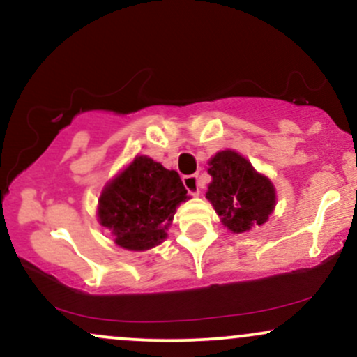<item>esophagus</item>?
I'll use <instances>...</instances> for the list:
<instances>
[{"label":"esophagus","mask_w":357,"mask_h":357,"mask_svg":"<svg viewBox=\"0 0 357 357\" xmlns=\"http://www.w3.org/2000/svg\"><path fill=\"white\" fill-rule=\"evenodd\" d=\"M183 185H185V189L189 190L190 195H199L200 192L199 175H187V177H183Z\"/></svg>","instance_id":"obj_1"}]
</instances>
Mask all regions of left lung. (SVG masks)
Returning <instances> with one entry per match:
<instances>
[{
  "mask_svg": "<svg viewBox=\"0 0 357 357\" xmlns=\"http://www.w3.org/2000/svg\"><path fill=\"white\" fill-rule=\"evenodd\" d=\"M207 172L212 182L206 197L227 229L239 234L268 221L276 204L275 187L243 155L219 151L211 158Z\"/></svg>",
  "mask_w": 357,
  "mask_h": 357,
  "instance_id": "obj_1",
  "label": "left lung"
}]
</instances>
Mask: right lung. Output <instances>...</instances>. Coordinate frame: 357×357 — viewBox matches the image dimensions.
<instances>
[{"mask_svg": "<svg viewBox=\"0 0 357 357\" xmlns=\"http://www.w3.org/2000/svg\"><path fill=\"white\" fill-rule=\"evenodd\" d=\"M187 190L175 170L150 157H136L104 187L98 218L114 234V243L130 251H145L167 238Z\"/></svg>", "mask_w": 357, "mask_h": 357, "instance_id": "add662e5", "label": "right lung"}]
</instances>
